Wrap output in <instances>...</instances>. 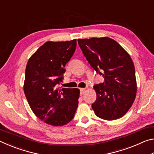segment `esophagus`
<instances>
[{
    "mask_svg": "<svg viewBox=\"0 0 154 154\" xmlns=\"http://www.w3.org/2000/svg\"><path fill=\"white\" fill-rule=\"evenodd\" d=\"M85 88H81V89H80V94L83 95V94L85 93Z\"/></svg>",
    "mask_w": 154,
    "mask_h": 154,
    "instance_id": "1",
    "label": "esophagus"
}]
</instances>
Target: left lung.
<instances>
[{"label": "left lung", "instance_id": "left-lung-1", "mask_svg": "<svg viewBox=\"0 0 154 154\" xmlns=\"http://www.w3.org/2000/svg\"><path fill=\"white\" fill-rule=\"evenodd\" d=\"M88 62L105 81L95 84L96 99L92 107L105 120L122 118L133 104L137 92L134 66L129 54L109 37L78 39Z\"/></svg>", "mask_w": 154, "mask_h": 154}]
</instances>
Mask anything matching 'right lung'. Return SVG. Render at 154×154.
Returning <instances> with one entry per match:
<instances>
[{
	"label": "right lung",
	"instance_id": "obj_1",
	"mask_svg": "<svg viewBox=\"0 0 154 154\" xmlns=\"http://www.w3.org/2000/svg\"><path fill=\"white\" fill-rule=\"evenodd\" d=\"M76 39L51 42L41 45L28 60L24 90L33 113L41 120L61 126L74 118L78 106V88H60L65 65L73 56Z\"/></svg>",
	"mask_w": 154,
	"mask_h": 154
}]
</instances>
